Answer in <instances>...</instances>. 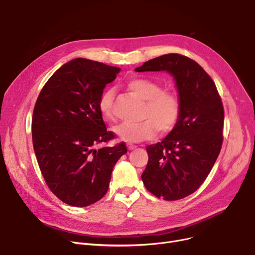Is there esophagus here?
<instances>
[{
  "label": "esophagus",
  "instance_id": "34e87169",
  "mask_svg": "<svg viewBox=\"0 0 255 255\" xmlns=\"http://www.w3.org/2000/svg\"><path fill=\"white\" fill-rule=\"evenodd\" d=\"M127 148H128V150H134L135 148H136V145L135 144H132V143H127Z\"/></svg>",
  "mask_w": 255,
  "mask_h": 255
}]
</instances>
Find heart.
Instances as JSON below:
<instances>
[{
	"label": "heart",
	"mask_w": 255,
	"mask_h": 255,
	"mask_svg": "<svg viewBox=\"0 0 255 255\" xmlns=\"http://www.w3.org/2000/svg\"><path fill=\"white\" fill-rule=\"evenodd\" d=\"M127 87L141 100L145 101L141 119L138 123L124 122L116 126L114 132L124 141L139 142L153 138L157 131L168 133L177 125L181 115V100L172 91H163L154 80L135 77L130 79ZM115 91H104L98 101L101 115L106 120L115 119Z\"/></svg>",
	"instance_id": "b5f03b06"
}]
</instances>
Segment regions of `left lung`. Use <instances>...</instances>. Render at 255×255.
<instances>
[{"mask_svg":"<svg viewBox=\"0 0 255 255\" xmlns=\"http://www.w3.org/2000/svg\"><path fill=\"white\" fill-rule=\"evenodd\" d=\"M135 71H166L176 80L180 119L162 141L146 146L149 161L141 180L159 198H184L204 183L220 153L224 124L220 95L202 67L179 53L152 59Z\"/></svg>","mask_w":255,"mask_h":255,"instance_id":"obj_1","label":"left lung"}]
</instances>
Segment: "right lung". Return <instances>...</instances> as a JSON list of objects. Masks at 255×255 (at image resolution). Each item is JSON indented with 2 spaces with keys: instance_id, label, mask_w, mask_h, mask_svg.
<instances>
[{
  "instance_id": "1",
  "label": "right lung",
  "mask_w": 255,
  "mask_h": 255,
  "mask_svg": "<svg viewBox=\"0 0 255 255\" xmlns=\"http://www.w3.org/2000/svg\"><path fill=\"white\" fill-rule=\"evenodd\" d=\"M120 68L74 59L53 73L37 98L33 119L34 151L50 191L63 203L88 207L109 190L112 171L126 144L95 146L115 138L107 131L98 101Z\"/></svg>"
}]
</instances>
